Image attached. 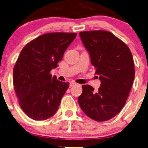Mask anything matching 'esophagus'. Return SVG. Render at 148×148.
Returning <instances> with one entry per match:
<instances>
[{"label": "esophagus", "instance_id": "1", "mask_svg": "<svg viewBox=\"0 0 148 148\" xmlns=\"http://www.w3.org/2000/svg\"><path fill=\"white\" fill-rule=\"evenodd\" d=\"M77 84V83H75V82H71L69 86H70V87H73V86H76Z\"/></svg>", "mask_w": 148, "mask_h": 148}]
</instances>
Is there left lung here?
<instances>
[{
    "instance_id": "1",
    "label": "left lung",
    "mask_w": 148,
    "mask_h": 148,
    "mask_svg": "<svg viewBox=\"0 0 148 148\" xmlns=\"http://www.w3.org/2000/svg\"><path fill=\"white\" fill-rule=\"evenodd\" d=\"M79 36L90 55L100 87L82 86L78 98L84 112L96 121L110 120L125 106L135 78L134 61L127 44L110 32H82Z\"/></svg>"
}]
</instances>
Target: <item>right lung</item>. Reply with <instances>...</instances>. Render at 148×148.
I'll list each match as a JSON object with an SVG mask.
<instances>
[{
    "instance_id": "right-lung-1",
    "label": "right lung",
    "mask_w": 148,
    "mask_h": 148,
    "mask_svg": "<svg viewBox=\"0 0 148 148\" xmlns=\"http://www.w3.org/2000/svg\"><path fill=\"white\" fill-rule=\"evenodd\" d=\"M76 33L54 32L38 36L22 49L13 68V85L24 112L36 121L55 114L69 83L52 77Z\"/></svg>"
}]
</instances>
